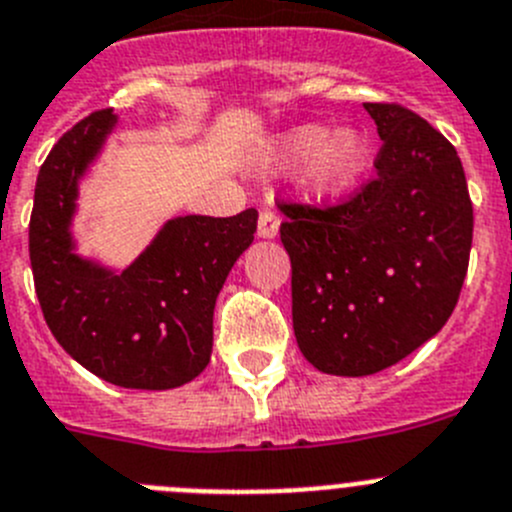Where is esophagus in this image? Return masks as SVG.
<instances>
[{
	"label": "esophagus",
	"instance_id": "obj_1",
	"mask_svg": "<svg viewBox=\"0 0 512 512\" xmlns=\"http://www.w3.org/2000/svg\"><path fill=\"white\" fill-rule=\"evenodd\" d=\"M280 229V217L272 209H262L260 219H257V234H260L262 240H272V237H278Z\"/></svg>",
	"mask_w": 512,
	"mask_h": 512
}]
</instances>
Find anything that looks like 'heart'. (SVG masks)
<instances>
[{"instance_id":"b5f03b06","label":"heart","mask_w":512,"mask_h":512,"mask_svg":"<svg viewBox=\"0 0 512 512\" xmlns=\"http://www.w3.org/2000/svg\"><path fill=\"white\" fill-rule=\"evenodd\" d=\"M275 156L283 164L303 161V189L315 199H333L361 179L371 159V143L369 136L356 128L331 133L321 123H303L278 138Z\"/></svg>"}]
</instances>
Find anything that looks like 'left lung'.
Here are the masks:
<instances>
[{
	"instance_id": "8db88e82",
	"label": "left lung",
	"mask_w": 512,
	"mask_h": 512,
	"mask_svg": "<svg viewBox=\"0 0 512 512\" xmlns=\"http://www.w3.org/2000/svg\"><path fill=\"white\" fill-rule=\"evenodd\" d=\"M379 131L376 176L336 207L280 204L293 265V331L323 374L369 376L437 336L472 247L462 161L396 103H364Z\"/></svg>"
}]
</instances>
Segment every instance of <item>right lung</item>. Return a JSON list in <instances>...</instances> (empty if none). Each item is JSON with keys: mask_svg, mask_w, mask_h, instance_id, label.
Here are the masks:
<instances>
[{"mask_svg": "<svg viewBox=\"0 0 512 512\" xmlns=\"http://www.w3.org/2000/svg\"><path fill=\"white\" fill-rule=\"evenodd\" d=\"M116 123L113 111L90 113L40 166L30 217L37 300L57 343L90 374L123 389H176L207 369L214 303L255 240L257 209L169 219L121 272L80 257L70 232L78 181Z\"/></svg>", "mask_w": 512, "mask_h": 512, "instance_id": "obj_1", "label": "right lung"}]
</instances>
